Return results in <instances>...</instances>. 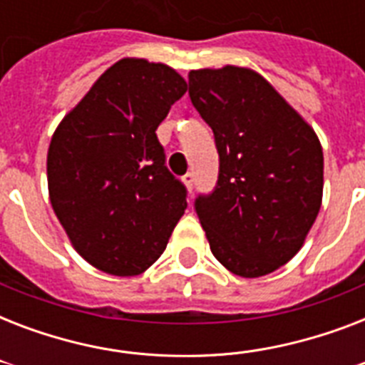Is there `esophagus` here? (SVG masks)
I'll return each instance as SVG.
<instances>
[{"label":"esophagus","mask_w":365,"mask_h":365,"mask_svg":"<svg viewBox=\"0 0 365 365\" xmlns=\"http://www.w3.org/2000/svg\"><path fill=\"white\" fill-rule=\"evenodd\" d=\"M182 180H183V183H185V187H187L189 191H193V185H195V174H193V172H187V174H185Z\"/></svg>","instance_id":"1"}]
</instances>
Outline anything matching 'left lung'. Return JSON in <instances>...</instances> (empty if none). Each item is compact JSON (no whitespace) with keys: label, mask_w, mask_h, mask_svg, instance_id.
<instances>
[{"label":"left lung","mask_w":365,"mask_h":365,"mask_svg":"<svg viewBox=\"0 0 365 365\" xmlns=\"http://www.w3.org/2000/svg\"><path fill=\"white\" fill-rule=\"evenodd\" d=\"M189 98L220 155L216 187L195 199L212 254L244 278L277 271L299 252L322 205L318 136L248 68L189 71Z\"/></svg>","instance_id":"8db88e82"}]
</instances>
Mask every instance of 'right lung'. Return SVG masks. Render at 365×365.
<instances>
[{
	"mask_svg": "<svg viewBox=\"0 0 365 365\" xmlns=\"http://www.w3.org/2000/svg\"><path fill=\"white\" fill-rule=\"evenodd\" d=\"M185 91L187 83L168 66L123 58L54 130L51 205L73 248L100 271H145L187 208V189L166 168L155 134Z\"/></svg>",
	"mask_w": 365,
	"mask_h": 365,
	"instance_id": "right-lung-1",
	"label": "right lung"
}]
</instances>
